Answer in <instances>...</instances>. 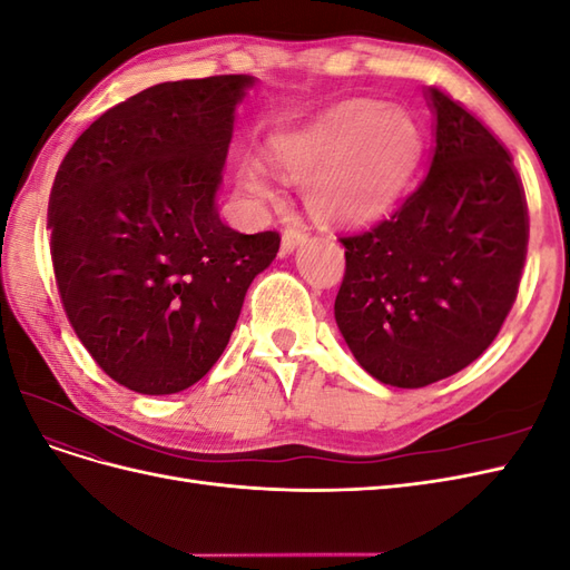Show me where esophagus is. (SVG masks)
<instances>
[{
  "instance_id": "1",
  "label": "esophagus",
  "mask_w": 570,
  "mask_h": 570,
  "mask_svg": "<svg viewBox=\"0 0 570 570\" xmlns=\"http://www.w3.org/2000/svg\"><path fill=\"white\" fill-rule=\"evenodd\" d=\"M304 239H306V235L302 233V230H285L283 233V239H281V254L283 256H287V254H292V252H295L302 243H304Z\"/></svg>"
}]
</instances>
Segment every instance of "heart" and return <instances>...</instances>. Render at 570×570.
<instances>
[{"label":"heart","mask_w":570,"mask_h":570,"mask_svg":"<svg viewBox=\"0 0 570 570\" xmlns=\"http://www.w3.org/2000/svg\"><path fill=\"white\" fill-rule=\"evenodd\" d=\"M421 151V126L406 109L354 97L273 135L268 161L287 180H307L304 204L321 226L356 228L402 195ZM237 185L258 202L275 195L271 174L256 161L239 168Z\"/></svg>","instance_id":"obj_1"}]
</instances>
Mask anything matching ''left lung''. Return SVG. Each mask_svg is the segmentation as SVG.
Listing matches in <instances>:
<instances>
[{
	"mask_svg": "<svg viewBox=\"0 0 570 570\" xmlns=\"http://www.w3.org/2000/svg\"><path fill=\"white\" fill-rule=\"evenodd\" d=\"M430 170L368 233L342 237L335 321L375 381L416 390L465 368L497 337L528 247L523 185L504 145L438 88Z\"/></svg>",
	"mask_w": 570,
	"mask_h": 570,
	"instance_id": "1",
	"label": "left lung"
}]
</instances>
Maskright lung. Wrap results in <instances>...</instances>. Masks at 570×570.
Returning a JSON list of instances; mask_svg holds the SVG:
<instances>
[{
	"label": "right lung",
	"mask_w": 570,
	"mask_h": 570,
	"mask_svg": "<svg viewBox=\"0 0 570 570\" xmlns=\"http://www.w3.org/2000/svg\"><path fill=\"white\" fill-rule=\"evenodd\" d=\"M254 76L161 82L101 114L49 197L51 262L76 335L109 377L176 394L212 371L278 233H237L216 197Z\"/></svg>",
	"instance_id": "right-lung-1"
}]
</instances>
